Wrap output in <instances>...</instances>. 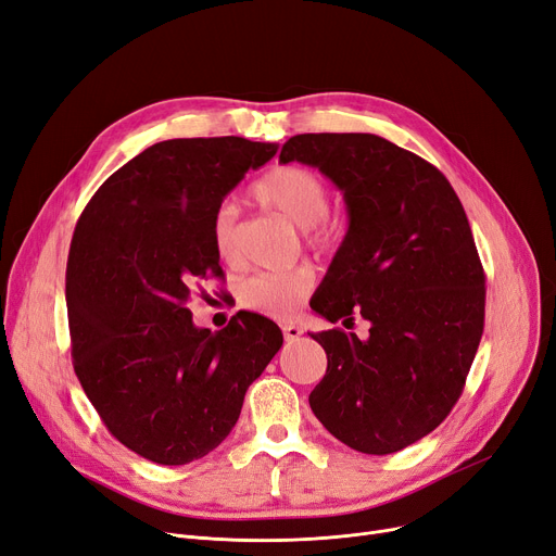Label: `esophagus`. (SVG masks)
<instances>
[{"label":"esophagus","instance_id":"esophagus-1","mask_svg":"<svg viewBox=\"0 0 556 556\" xmlns=\"http://www.w3.org/2000/svg\"><path fill=\"white\" fill-rule=\"evenodd\" d=\"M302 333H304V331H302L298 325H283V338H286L288 342L298 340Z\"/></svg>","mask_w":556,"mask_h":556}]
</instances>
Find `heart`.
<instances>
[{
	"label": "heart",
	"mask_w": 556,
	"mask_h": 556,
	"mask_svg": "<svg viewBox=\"0 0 556 556\" xmlns=\"http://www.w3.org/2000/svg\"><path fill=\"white\" fill-rule=\"evenodd\" d=\"M252 195L263 207L283 216L288 223L304 229L313 248H329L338 239V229L329 214V189L317 173L304 166H277L252 187ZM212 243L223 263L237 261V214L220 207L212 223ZM315 286L311 268L288 273H266L250 277L239 293L241 306L248 311L286 319L295 313L302 300Z\"/></svg>",
	"instance_id": "1"
}]
</instances>
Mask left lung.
<instances>
[{
    "instance_id": "obj_1",
    "label": "left lung",
    "mask_w": 556,
    "mask_h": 556,
    "mask_svg": "<svg viewBox=\"0 0 556 556\" xmlns=\"http://www.w3.org/2000/svg\"><path fill=\"white\" fill-rule=\"evenodd\" d=\"M279 162L323 170L349 214L311 308L371 325L367 340L311 333L327 352L311 410L349 448L396 453L448 417L478 352L484 270L469 218L440 168L378 135H295Z\"/></svg>"
}]
</instances>
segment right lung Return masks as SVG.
Here are the masks:
<instances>
[{"label": "right lung", "instance_id": "obj_1", "mask_svg": "<svg viewBox=\"0 0 556 556\" xmlns=\"http://www.w3.org/2000/svg\"><path fill=\"white\" fill-rule=\"evenodd\" d=\"M275 153L243 137L153 143L76 223L65 275L74 371L105 428L155 464L214 451L283 344L263 315L237 313L214 333L189 311L207 298L204 279L223 275L212 243L223 198Z\"/></svg>", "mask_w": 556, "mask_h": 556}]
</instances>
